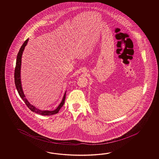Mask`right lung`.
<instances>
[{
    "instance_id": "1",
    "label": "right lung",
    "mask_w": 159,
    "mask_h": 159,
    "mask_svg": "<svg viewBox=\"0 0 159 159\" xmlns=\"http://www.w3.org/2000/svg\"><path fill=\"white\" fill-rule=\"evenodd\" d=\"M28 39H27L26 40L24 41V43L21 47L20 50L18 52L17 54V58H16V66L15 69V73H14V78H15V84L16 88L17 89V92L20 95L21 99L23 100V101L25 102V105H27V107L30 109L32 111L34 112L35 113L39 114L40 115H52L57 114L60 108L63 106L64 104L65 100L66 98V92L65 93L64 95L62 98V100L61 101V103L58 106L57 108L53 111H49V110H41L40 109L35 107L34 106L31 105L29 102L28 101L27 99L25 98V96L24 95L22 87H21V83L20 78V69L21 64V57H22V54L24 51L25 47L27 45V43L28 41Z\"/></svg>"
}]
</instances>
